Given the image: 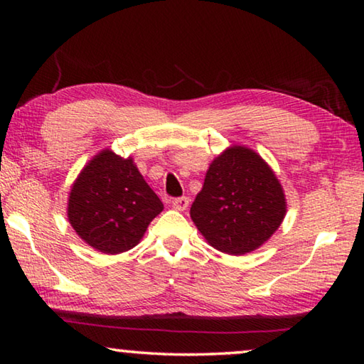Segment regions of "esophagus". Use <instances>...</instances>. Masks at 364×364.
Masks as SVG:
<instances>
[{
	"label": "esophagus",
	"mask_w": 364,
	"mask_h": 364,
	"mask_svg": "<svg viewBox=\"0 0 364 364\" xmlns=\"http://www.w3.org/2000/svg\"><path fill=\"white\" fill-rule=\"evenodd\" d=\"M188 205H189V199H188V197H178V199L171 200V207H173L175 210H178V212L186 210Z\"/></svg>",
	"instance_id": "1"
}]
</instances>
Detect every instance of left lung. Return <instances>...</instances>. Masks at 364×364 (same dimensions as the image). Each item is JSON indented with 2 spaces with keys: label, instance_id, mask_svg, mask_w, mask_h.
Instances as JSON below:
<instances>
[{
  "label": "left lung",
  "instance_id": "8db88e82",
  "mask_svg": "<svg viewBox=\"0 0 364 364\" xmlns=\"http://www.w3.org/2000/svg\"><path fill=\"white\" fill-rule=\"evenodd\" d=\"M287 212L284 189L260 154L232 144L212 160L191 218L213 249L230 255L257 250Z\"/></svg>",
  "mask_w": 364,
  "mask_h": 364
}]
</instances>
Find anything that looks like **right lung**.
I'll return each instance as SVG.
<instances>
[{
  "instance_id": "add662e5",
  "label": "right lung",
  "mask_w": 364,
  "mask_h": 364,
  "mask_svg": "<svg viewBox=\"0 0 364 364\" xmlns=\"http://www.w3.org/2000/svg\"><path fill=\"white\" fill-rule=\"evenodd\" d=\"M164 210L133 157L102 149L88 160L70 186L67 220L90 247L117 255L138 245Z\"/></svg>"
}]
</instances>
